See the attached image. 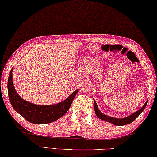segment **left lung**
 I'll list each match as a JSON object with an SVG mask.
<instances>
[{"instance_id":"left-lung-1","label":"left lung","mask_w":157,"mask_h":157,"mask_svg":"<svg viewBox=\"0 0 157 157\" xmlns=\"http://www.w3.org/2000/svg\"><path fill=\"white\" fill-rule=\"evenodd\" d=\"M94 110H95L96 115L98 117L99 119H101L103 121H108V122L113 124L114 125L120 126L126 125V124H131V122H133V121L135 120V119L138 117L139 115H140V114L144 110V109L145 108L148 101H147L145 102V103L144 104V105L142 107L140 110H138V111L135 112V113H133V114H130L129 116L126 117H124V118H115V117H113L106 115V114L101 113L100 110H98V107L97 105L96 102L95 101L94 99Z\"/></svg>"}]
</instances>
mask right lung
<instances>
[{
	"instance_id": "obj_1",
	"label": "right lung",
	"mask_w": 157,
	"mask_h": 157,
	"mask_svg": "<svg viewBox=\"0 0 157 157\" xmlns=\"http://www.w3.org/2000/svg\"><path fill=\"white\" fill-rule=\"evenodd\" d=\"M12 70L9 74L7 81L9 100L17 113L23 117L29 122L36 124L51 123L60 119L69 110L75 96L79 89L73 92L65 100L53 105H36L24 100L17 94L12 82Z\"/></svg>"
}]
</instances>
